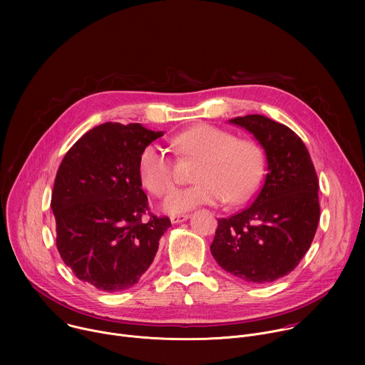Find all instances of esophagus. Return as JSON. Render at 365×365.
Returning <instances> with one entry per match:
<instances>
[{
    "label": "esophagus",
    "mask_w": 365,
    "mask_h": 365,
    "mask_svg": "<svg viewBox=\"0 0 365 365\" xmlns=\"http://www.w3.org/2000/svg\"><path fill=\"white\" fill-rule=\"evenodd\" d=\"M187 220H189V215H187V214H183V215H172V217H170L172 224H180V222L187 221Z\"/></svg>",
    "instance_id": "obj_1"
}]
</instances>
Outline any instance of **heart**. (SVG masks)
Segmentation results:
<instances>
[{
  "instance_id": "1",
  "label": "heart",
  "mask_w": 365,
  "mask_h": 365,
  "mask_svg": "<svg viewBox=\"0 0 365 365\" xmlns=\"http://www.w3.org/2000/svg\"><path fill=\"white\" fill-rule=\"evenodd\" d=\"M173 148L186 160L199 162L193 186L176 189L175 165L169 154L155 144L147 145L138 159L143 185L163 202L168 214L187 212L200 205L245 202L257 190L264 173L263 150L255 141L235 138L222 128L197 124L172 140Z\"/></svg>"
}]
</instances>
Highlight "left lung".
<instances>
[{
	"label": "left lung",
	"instance_id": "obj_1",
	"mask_svg": "<svg viewBox=\"0 0 365 365\" xmlns=\"http://www.w3.org/2000/svg\"><path fill=\"white\" fill-rule=\"evenodd\" d=\"M263 147L267 173L252 203L218 220L211 252L232 276L269 283L289 274L307 252L319 222V183L303 141L264 115L230 120Z\"/></svg>",
	"mask_w": 365,
	"mask_h": 365
}]
</instances>
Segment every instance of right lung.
<instances>
[{"mask_svg":"<svg viewBox=\"0 0 365 365\" xmlns=\"http://www.w3.org/2000/svg\"><path fill=\"white\" fill-rule=\"evenodd\" d=\"M163 131L141 124H101L83 134L63 158L51 193L56 245L73 274L103 292L138 283L153 263L168 217L151 215L141 189V151Z\"/></svg>","mask_w":365,"mask_h":365,"instance_id":"obj_1","label":"right lung"}]
</instances>
